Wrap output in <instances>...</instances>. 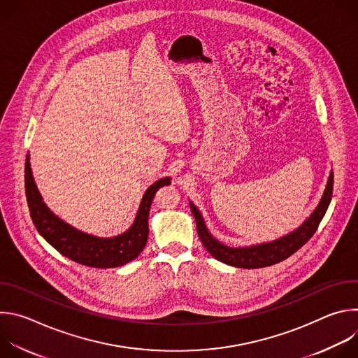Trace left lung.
<instances>
[{"label":"left lung","instance_id":"8db88e82","mask_svg":"<svg viewBox=\"0 0 358 358\" xmlns=\"http://www.w3.org/2000/svg\"><path fill=\"white\" fill-rule=\"evenodd\" d=\"M331 194H333V170L329 174L326 188L323 191V195L317 203V207L313 210V213L308 218L304 220V222L300 227H297L294 231L275 241L250 245V246H242V248L241 246L234 248L220 242L208 231L206 221H203L199 210L196 208V206H194L192 201H189V208L195 218L196 231L202 245L207 248V250L217 261L231 266H236V268L257 269V268H265V266H271L285 261L315 235L320 221L323 220L329 208Z\"/></svg>","mask_w":358,"mask_h":358}]
</instances>
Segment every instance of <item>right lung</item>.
Masks as SVG:
<instances>
[{"label": "right lung", "mask_w": 358, "mask_h": 358, "mask_svg": "<svg viewBox=\"0 0 358 358\" xmlns=\"http://www.w3.org/2000/svg\"><path fill=\"white\" fill-rule=\"evenodd\" d=\"M169 184H171V177L152 182L140 201L131 227L120 235L103 238L76 229L50 211L35 184L29 152L25 163V192L35 228L64 257L92 268H117L138 257L148 238V214L152 198L159 188Z\"/></svg>", "instance_id": "add662e5"}]
</instances>
